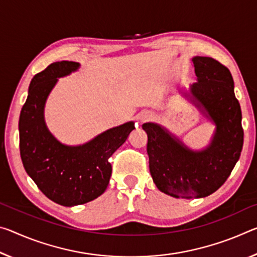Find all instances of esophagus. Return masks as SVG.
Here are the masks:
<instances>
[{"label": "esophagus", "instance_id": "1", "mask_svg": "<svg viewBox=\"0 0 257 257\" xmlns=\"http://www.w3.org/2000/svg\"><path fill=\"white\" fill-rule=\"evenodd\" d=\"M153 117V115L151 113H144V114H142V116H141V120L142 121H149V120H151Z\"/></svg>", "mask_w": 257, "mask_h": 257}]
</instances>
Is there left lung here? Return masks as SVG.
<instances>
[{
    "label": "left lung",
    "mask_w": 257,
    "mask_h": 257,
    "mask_svg": "<svg viewBox=\"0 0 257 257\" xmlns=\"http://www.w3.org/2000/svg\"><path fill=\"white\" fill-rule=\"evenodd\" d=\"M198 81L190 92L207 119L216 125L209 145L187 148L160 124H143L148 134L150 173L161 192L174 198H205L221 187L239 160L243 144L241 108L229 68L210 57L192 59Z\"/></svg>",
    "instance_id": "obj_1"
}]
</instances>
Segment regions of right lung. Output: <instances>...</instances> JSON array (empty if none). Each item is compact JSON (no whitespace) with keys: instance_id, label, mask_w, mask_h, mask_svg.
<instances>
[{"instance_id":"add662e5","label":"right lung","mask_w":257,"mask_h":257,"mask_svg":"<svg viewBox=\"0 0 257 257\" xmlns=\"http://www.w3.org/2000/svg\"><path fill=\"white\" fill-rule=\"evenodd\" d=\"M79 67V63L63 60L34 75L19 116L24 168L46 197L66 207L82 205L105 192L112 174L108 159L135 129V123L129 121L77 146L56 140L44 121L46 101L58 77Z\"/></svg>"}]
</instances>
